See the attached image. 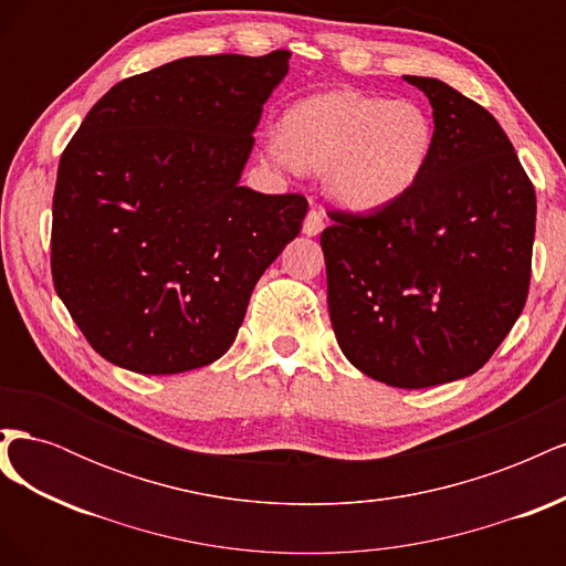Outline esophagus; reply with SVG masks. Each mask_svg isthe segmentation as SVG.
<instances>
[{
    "instance_id": "1",
    "label": "esophagus",
    "mask_w": 566,
    "mask_h": 566,
    "mask_svg": "<svg viewBox=\"0 0 566 566\" xmlns=\"http://www.w3.org/2000/svg\"><path fill=\"white\" fill-rule=\"evenodd\" d=\"M321 231H323V214H321V210H318V208H312V210H310V214H306V219H304L302 233H304V235H310V238H314V235H318Z\"/></svg>"
}]
</instances>
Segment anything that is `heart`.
<instances>
[{
    "label": "heart",
    "instance_id": "obj_1",
    "mask_svg": "<svg viewBox=\"0 0 566 566\" xmlns=\"http://www.w3.org/2000/svg\"><path fill=\"white\" fill-rule=\"evenodd\" d=\"M434 123L413 101L361 92L302 98L264 142V158L283 169L323 172L325 191L349 210H380L422 177Z\"/></svg>",
    "mask_w": 566,
    "mask_h": 566
}]
</instances>
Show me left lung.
Masks as SVG:
<instances>
[{"instance_id":"1","label":"left lung","mask_w":566,"mask_h":566,"mask_svg":"<svg viewBox=\"0 0 566 566\" xmlns=\"http://www.w3.org/2000/svg\"><path fill=\"white\" fill-rule=\"evenodd\" d=\"M434 148L410 191L321 233L337 345L368 378L422 389L482 368L528 295L536 193L495 117L434 77Z\"/></svg>"}]
</instances>
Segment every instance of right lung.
<instances>
[{"label":"right lung","instance_id":"1","mask_svg":"<svg viewBox=\"0 0 566 566\" xmlns=\"http://www.w3.org/2000/svg\"><path fill=\"white\" fill-rule=\"evenodd\" d=\"M290 51L188 56L101 96L65 146L51 276L106 361L142 375L227 354L306 198L241 186Z\"/></svg>","mask_w":566,"mask_h":566}]
</instances>
